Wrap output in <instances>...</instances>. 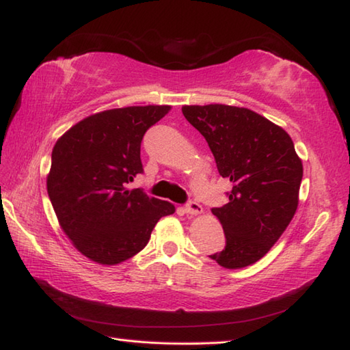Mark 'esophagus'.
Here are the masks:
<instances>
[{
	"label": "esophagus",
	"instance_id": "esophagus-1",
	"mask_svg": "<svg viewBox=\"0 0 350 350\" xmlns=\"http://www.w3.org/2000/svg\"><path fill=\"white\" fill-rule=\"evenodd\" d=\"M185 211H187V214H191V215H197V214H202V205L200 203H197V202H189L188 205L185 206Z\"/></svg>",
	"mask_w": 350,
	"mask_h": 350
}]
</instances>
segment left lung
<instances>
[{"label": "left lung", "instance_id": "obj_1", "mask_svg": "<svg viewBox=\"0 0 350 350\" xmlns=\"http://www.w3.org/2000/svg\"><path fill=\"white\" fill-rule=\"evenodd\" d=\"M182 113L206 139L220 176L232 183L226 205L211 209L226 246L209 257L226 269L258 262L297 211L303 163L294 142L282 126L243 107L183 105Z\"/></svg>", "mask_w": 350, "mask_h": 350}]
</instances>
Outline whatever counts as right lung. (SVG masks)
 <instances>
[{
	"label": "right lung",
	"instance_id": "add662e5",
	"mask_svg": "<svg viewBox=\"0 0 350 350\" xmlns=\"http://www.w3.org/2000/svg\"><path fill=\"white\" fill-rule=\"evenodd\" d=\"M170 105H133L90 114L68 129L52 151L47 193L61 230L82 256L113 266L147 246L173 203L129 183L142 173L141 142Z\"/></svg>",
	"mask_w": 350,
	"mask_h": 350
}]
</instances>
